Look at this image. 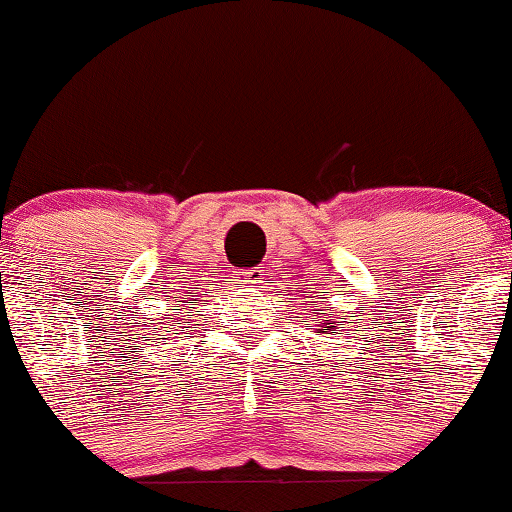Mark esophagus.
<instances>
[{
    "label": "esophagus",
    "mask_w": 512,
    "mask_h": 512,
    "mask_svg": "<svg viewBox=\"0 0 512 512\" xmlns=\"http://www.w3.org/2000/svg\"><path fill=\"white\" fill-rule=\"evenodd\" d=\"M240 282H244V284H261V282H263V270H261V268L244 270Z\"/></svg>",
    "instance_id": "34e87169"
}]
</instances>
